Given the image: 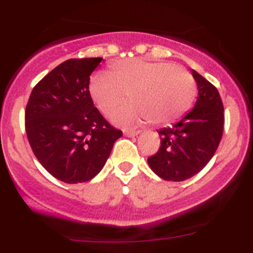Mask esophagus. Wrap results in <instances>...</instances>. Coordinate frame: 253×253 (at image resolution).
<instances>
[{
	"label": "esophagus",
	"instance_id": "obj_1",
	"mask_svg": "<svg viewBox=\"0 0 253 253\" xmlns=\"http://www.w3.org/2000/svg\"><path fill=\"white\" fill-rule=\"evenodd\" d=\"M124 133L126 134L127 137H133L141 133V129H125Z\"/></svg>",
	"mask_w": 253,
	"mask_h": 253
}]
</instances>
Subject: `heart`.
<instances>
[{
    "label": "heart",
    "mask_w": 253,
    "mask_h": 253,
    "mask_svg": "<svg viewBox=\"0 0 253 253\" xmlns=\"http://www.w3.org/2000/svg\"><path fill=\"white\" fill-rule=\"evenodd\" d=\"M112 75L98 72L90 78L89 91L104 114L126 102L133 103L112 112V121L132 126L147 121L169 125L192 106L197 95L195 78L185 68L164 61L126 58L112 63Z\"/></svg>",
    "instance_id": "1"
}]
</instances>
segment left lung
I'll return each instance as SVG.
<instances>
[{"instance_id": "1", "label": "left lung", "mask_w": 253, "mask_h": 253, "mask_svg": "<svg viewBox=\"0 0 253 253\" xmlns=\"http://www.w3.org/2000/svg\"><path fill=\"white\" fill-rule=\"evenodd\" d=\"M198 85L195 108L172 127L159 131L160 147L148 158L150 169L168 181L192 177L208 164L224 129V106L211 82L192 71Z\"/></svg>"}]
</instances>
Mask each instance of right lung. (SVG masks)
Listing matches in <instances>:
<instances>
[{"mask_svg": "<svg viewBox=\"0 0 253 253\" xmlns=\"http://www.w3.org/2000/svg\"><path fill=\"white\" fill-rule=\"evenodd\" d=\"M103 58H71L48 72L25 108V132L33 153L53 177L85 182L99 174L122 131L94 106L90 75Z\"/></svg>", "mask_w": 253, "mask_h": 253, "instance_id": "obj_1", "label": "right lung"}]
</instances>
